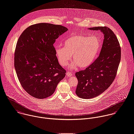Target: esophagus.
<instances>
[{"label":"esophagus","instance_id":"1","mask_svg":"<svg viewBox=\"0 0 134 134\" xmlns=\"http://www.w3.org/2000/svg\"><path fill=\"white\" fill-rule=\"evenodd\" d=\"M66 75L68 77H71L72 76H74V74L72 73H71V72H68L66 73Z\"/></svg>","mask_w":134,"mask_h":134}]
</instances>
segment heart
<instances>
[{
	"label": "heart",
	"mask_w": 134,
	"mask_h": 134,
	"mask_svg": "<svg viewBox=\"0 0 134 134\" xmlns=\"http://www.w3.org/2000/svg\"><path fill=\"white\" fill-rule=\"evenodd\" d=\"M64 47H57L55 54L62 66L66 65L73 55L72 68L78 65L81 69L89 66L96 59L100 48L99 38L95 36L74 35L64 42Z\"/></svg>",
	"instance_id": "heart-1"
}]
</instances>
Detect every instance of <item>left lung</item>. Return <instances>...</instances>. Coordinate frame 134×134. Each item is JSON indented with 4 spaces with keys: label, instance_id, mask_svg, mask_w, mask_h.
<instances>
[{
    "label": "left lung",
    "instance_id": "8db88e82",
    "mask_svg": "<svg viewBox=\"0 0 134 134\" xmlns=\"http://www.w3.org/2000/svg\"><path fill=\"white\" fill-rule=\"evenodd\" d=\"M104 34L99 57L83 71L75 74L78 83L76 94L82 99L97 97L107 90L114 80L121 59V48L114 32L107 26L88 29Z\"/></svg>",
    "mask_w": 134,
    "mask_h": 134
}]
</instances>
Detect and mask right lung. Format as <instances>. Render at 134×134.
<instances>
[{"instance_id":"1","label":"right lung","mask_w":134,"mask_h":134,"mask_svg":"<svg viewBox=\"0 0 134 134\" xmlns=\"http://www.w3.org/2000/svg\"><path fill=\"white\" fill-rule=\"evenodd\" d=\"M68 30L60 25L40 23L26 28L15 49L14 66L18 80L31 96H51L65 76L53 46L56 39Z\"/></svg>"}]
</instances>
